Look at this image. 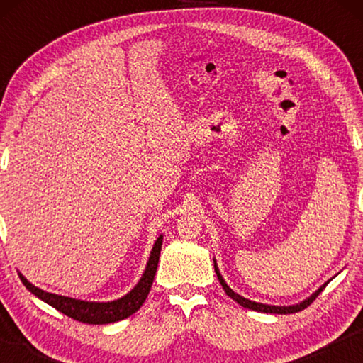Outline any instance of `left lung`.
Segmentation results:
<instances>
[{
	"instance_id": "left-lung-1",
	"label": "left lung",
	"mask_w": 363,
	"mask_h": 363,
	"mask_svg": "<svg viewBox=\"0 0 363 363\" xmlns=\"http://www.w3.org/2000/svg\"><path fill=\"white\" fill-rule=\"evenodd\" d=\"M214 270H216V275H218L219 284L223 285L224 291L227 293V296H230L233 301H235V303H238V304L243 306V307H247V309L257 311V312H266V314H294V312H299V311L306 309L307 306H311L312 303H314V299L318 296V294H320V293L323 291V288L327 286V284L330 281V280H328L327 284H323L314 294H311L309 298L304 299L303 303H299V304H294V306H269V304H262V303H255V301H250V299H247V298L240 296V294H237L233 290H230L229 285H227L225 281H224L223 275L219 274V269H218V266H216V261H214Z\"/></svg>"
}]
</instances>
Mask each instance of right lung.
I'll return each mask as SVG.
<instances>
[{
  "label": "right lung",
  "instance_id": "obj_1",
  "mask_svg": "<svg viewBox=\"0 0 363 363\" xmlns=\"http://www.w3.org/2000/svg\"><path fill=\"white\" fill-rule=\"evenodd\" d=\"M162 243H163V235H160L157 238L155 245H153L149 262H147V267L144 270L143 277H140V280L138 281V285L123 298L108 301V303H88V301H79V299L60 296V294L48 293L30 284L22 274H19V277L30 293H33L35 296H38L41 301H45V303L52 306L54 309H57L59 312H62V314H65L67 317L73 318V320H78L82 323H91V325L113 323L133 315L134 312H138L140 309V306L144 304L147 294H149L150 286L153 284V277H155L158 259H160V251H162Z\"/></svg>",
  "mask_w": 363,
  "mask_h": 363
}]
</instances>
